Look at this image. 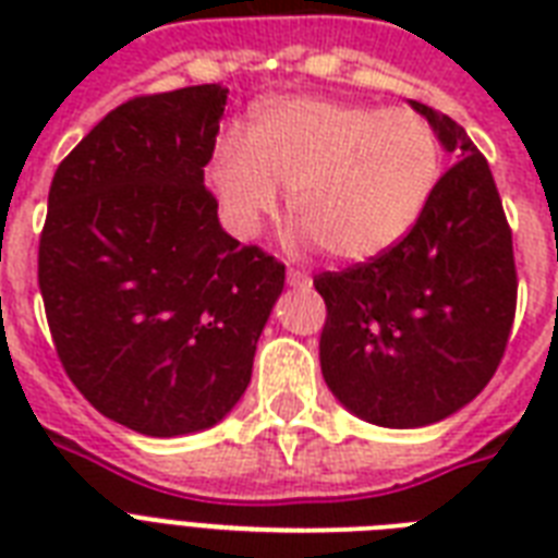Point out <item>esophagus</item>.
Listing matches in <instances>:
<instances>
[{
	"label": "esophagus",
	"mask_w": 558,
	"mask_h": 558,
	"mask_svg": "<svg viewBox=\"0 0 558 558\" xmlns=\"http://www.w3.org/2000/svg\"><path fill=\"white\" fill-rule=\"evenodd\" d=\"M287 283H289V287H310L313 280H310V275H306V271L289 269L287 271Z\"/></svg>",
	"instance_id": "1"
}]
</instances>
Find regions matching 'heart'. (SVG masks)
Returning a JSON list of instances; mask_svg holds the SVG:
<instances>
[{
    "label": "heart",
    "instance_id": "obj_1",
    "mask_svg": "<svg viewBox=\"0 0 558 558\" xmlns=\"http://www.w3.org/2000/svg\"><path fill=\"white\" fill-rule=\"evenodd\" d=\"M440 135L411 107L278 98L245 142L226 138L210 182L240 234L280 208V187L306 236L336 260H371L414 228L440 177Z\"/></svg>",
    "mask_w": 558,
    "mask_h": 558
}]
</instances>
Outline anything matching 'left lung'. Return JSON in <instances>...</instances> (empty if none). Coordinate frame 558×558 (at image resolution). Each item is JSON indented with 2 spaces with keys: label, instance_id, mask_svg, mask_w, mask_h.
Returning <instances> with one entry per match:
<instances>
[{
  "label": "left lung",
  "instance_id": "left-lung-1",
  "mask_svg": "<svg viewBox=\"0 0 558 558\" xmlns=\"http://www.w3.org/2000/svg\"><path fill=\"white\" fill-rule=\"evenodd\" d=\"M458 156L397 245L315 275L324 381L385 428H420L481 393L510 341L519 275L493 170L466 130L411 100Z\"/></svg>",
  "mask_w": 558,
  "mask_h": 558
}]
</instances>
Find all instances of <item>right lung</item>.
Instances as JSON below:
<instances>
[{"instance_id": "obj_1", "label": "right lung", "mask_w": 558, "mask_h": 558, "mask_svg": "<svg viewBox=\"0 0 558 558\" xmlns=\"http://www.w3.org/2000/svg\"><path fill=\"white\" fill-rule=\"evenodd\" d=\"M226 100L217 83L130 98L48 191L37 278L57 356L100 414L147 437L236 405L287 278L222 231L205 187Z\"/></svg>"}]
</instances>
